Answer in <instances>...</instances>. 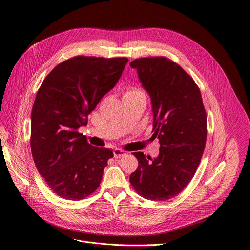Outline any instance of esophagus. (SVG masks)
<instances>
[{
	"label": "esophagus",
	"mask_w": 250,
	"mask_h": 250,
	"mask_svg": "<svg viewBox=\"0 0 250 250\" xmlns=\"http://www.w3.org/2000/svg\"><path fill=\"white\" fill-rule=\"evenodd\" d=\"M125 152L123 151V150H121V149H115V150H113V156H114V158H116V159L122 158V157L125 156Z\"/></svg>",
	"instance_id": "1"
}]
</instances>
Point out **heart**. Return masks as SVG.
<instances>
[{
	"label": "heart",
	"mask_w": 250,
	"mask_h": 250,
	"mask_svg": "<svg viewBox=\"0 0 250 250\" xmlns=\"http://www.w3.org/2000/svg\"><path fill=\"white\" fill-rule=\"evenodd\" d=\"M140 94H143V92L138 89V88H135V87H132V88H128L124 96H129V95H140Z\"/></svg>",
	"instance_id": "obj_1"
}]
</instances>
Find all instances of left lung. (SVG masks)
Returning <instances> with one entry per match:
<instances>
[{
    "instance_id": "1",
    "label": "left lung",
    "mask_w": 250,
    "mask_h": 250,
    "mask_svg": "<svg viewBox=\"0 0 250 250\" xmlns=\"http://www.w3.org/2000/svg\"><path fill=\"white\" fill-rule=\"evenodd\" d=\"M151 98L157 158L135 152L139 166L129 182L143 198L166 201L181 192L199 167L207 140V114L200 89L176 62L164 57L129 63Z\"/></svg>"
}]
</instances>
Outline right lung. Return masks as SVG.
<instances>
[{"label": "right lung", "mask_w": 250, "mask_h": 250, "mask_svg": "<svg viewBox=\"0 0 250 250\" xmlns=\"http://www.w3.org/2000/svg\"><path fill=\"white\" fill-rule=\"evenodd\" d=\"M126 58L78 56L43 80L31 112L30 146L35 166L49 188L65 200H83L100 186L113 153L90 145L78 128L120 80Z\"/></svg>", "instance_id": "1"}]
</instances>
